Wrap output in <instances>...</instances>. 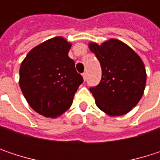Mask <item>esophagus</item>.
Segmentation results:
<instances>
[{"mask_svg":"<svg viewBox=\"0 0 160 160\" xmlns=\"http://www.w3.org/2000/svg\"><path fill=\"white\" fill-rule=\"evenodd\" d=\"M82 78H83V80H87V73H83V74H82Z\"/></svg>","mask_w":160,"mask_h":160,"instance_id":"1","label":"esophagus"}]
</instances>
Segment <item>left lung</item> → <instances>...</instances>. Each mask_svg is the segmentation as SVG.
I'll return each mask as SVG.
<instances>
[{"mask_svg":"<svg viewBox=\"0 0 160 160\" xmlns=\"http://www.w3.org/2000/svg\"><path fill=\"white\" fill-rule=\"evenodd\" d=\"M102 68L100 83L90 88L95 104L106 114L117 117L130 112L144 94L146 72L141 57L123 42L109 39L102 44L89 43Z\"/></svg>","mask_w":160,"mask_h":160,"instance_id":"1","label":"left lung"}]
</instances>
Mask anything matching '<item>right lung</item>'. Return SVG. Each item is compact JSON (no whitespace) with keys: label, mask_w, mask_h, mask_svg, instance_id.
<instances>
[{"label":"right lung","mask_w":160,"mask_h":160,"mask_svg":"<svg viewBox=\"0 0 160 160\" xmlns=\"http://www.w3.org/2000/svg\"><path fill=\"white\" fill-rule=\"evenodd\" d=\"M71 43L54 37L30 50L19 69V86L37 113L57 118L72 105L74 94L83 79L69 58Z\"/></svg>","instance_id":"obj_1"}]
</instances>
